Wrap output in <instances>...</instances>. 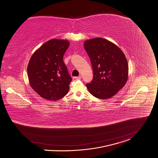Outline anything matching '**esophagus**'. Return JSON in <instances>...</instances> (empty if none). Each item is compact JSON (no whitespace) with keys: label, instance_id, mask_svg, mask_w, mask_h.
<instances>
[{"label":"esophagus","instance_id":"esophagus-1","mask_svg":"<svg viewBox=\"0 0 158 158\" xmlns=\"http://www.w3.org/2000/svg\"><path fill=\"white\" fill-rule=\"evenodd\" d=\"M81 77L80 76H79V77H73V81L80 80H81Z\"/></svg>","mask_w":158,"mask_h":158}]
</instances>
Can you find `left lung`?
Masks as SVG:
<instances>
[{"instance_id":"8db88e82","label":"left lung","mask_w":158,"mask_h":158,"mask_svg":"<svg viewBox=\"0 0 158 158\" xmlns=\"http://www.w3.org/2000/svg\"><path fill=\"white\" fill-rule=\"evenodd\" d=\"M84 47L94 73L92 81L86 84L89 92L100 99L112 97L127 80L129 67L124 54L115 44L102 38L86 40Z\"/></svg>"}]
</instances>
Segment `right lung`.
<instances>
[{"mask_svg": "<svg viewBox=\"0 0 158 158\" xmlns=\"http://www.w3.org/2000/svg\"><path fill=\"white\" fill-rule=\"evenodd\" d=\"M69 46L67 40H50L29 60L27 71L30 85L46 100H58L68 92L72 79L63 61V55Z\"/></svg>", "mask_w": 158, "mask_h": 158, "instance_id": "obj_1", "label": "right lung"}]
</instances>
